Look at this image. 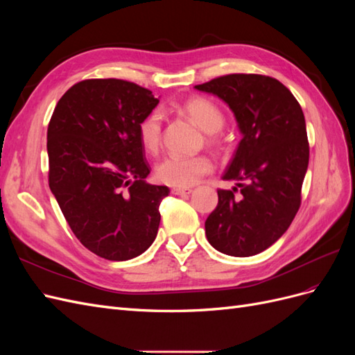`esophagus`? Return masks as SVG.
I'll return each mask as SVG.
<instances>
[{
  "label": "esophagus",
  "instance_id": "34e87169",
  "mask_svg": "<svg viewBox=\"0 0 355 355\" xmlns=\"http://www.w3.org/2000/svg\"><path fill=\"white\" fill-rule=\"evenodd\" d=\"M171 192H173L175 196H188V194H191L192 189L191 188H179V187H176V188L171 189Z\"/></svg>",
  "mask_w": 355,
  "mask_h": 355
}]
</instances>
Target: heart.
<instances>
[{
    "label": "heart",
    "mask_w": 355,
    "mask_h": 355,
    "mask_svg": "<svg viewBox=\"0 0 355 355\" xmlns=\"http://www.w3.org/2000/svg\"><path fill=\"white\" fill-rule=\"evenodd\" d=\"M180 110L206 133L219 132L225 116L216 103L206 98H191L182 103ZM163 139V115L159 111L148 114L139 124V141L145 151L155 154ZM211 159L207 155H180L170 154L159 161L155 167V176L163 184L185 188L197 184L211 170Z\"/></svg>",
    "instance_id": "b5f03b06"
}]
</instances>
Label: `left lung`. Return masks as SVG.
<instances>
[{
    "instance_id": "obj_1",
    "label": "left lung",
    "mask_w": 355,
    "mask_h": 355,
    "mask_svg": "<svg viewBox=\"0 0 355 355\" xmlns=\"http://www.w3.org/2000/svg\"><path fill=\"white\" fill-rule=\"evenodd\" d=\"M196 89L227 103L241 133L222 175L235 187L218 191L206 237L223 254H257L287 231L300 206L309 161L302 108L286 85L265 75H223Z\"/></svg>"
}]
</instances>
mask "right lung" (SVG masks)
I'll use <instances>...</instances> for the list:
<instances>
[{"instance_id":"1","label":"right lung","mask_w":355,"mask_h":355,"mask_svg":"<svg viewBox=\"0 0 355 355\" xmlns=\"http://www.w3.org/2000/svg\"><path fill=\"white\" fill-rule=\"evenodd\" d=\"M158 102L124 80H84L62 96L49 123L50 189L75 237L108 261L133 259L157 237L170 189L146 184L139 124Z\"/></svg>"}]
</instances>
